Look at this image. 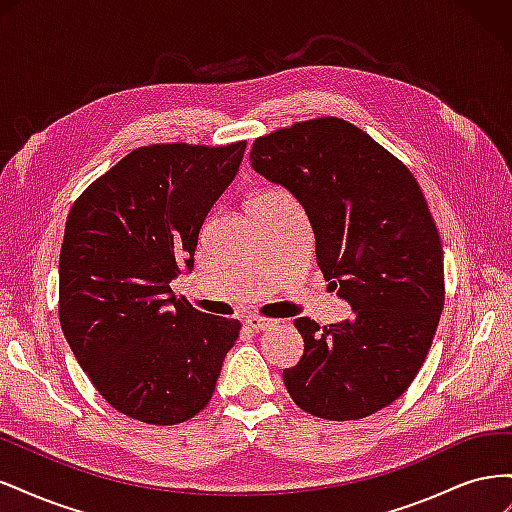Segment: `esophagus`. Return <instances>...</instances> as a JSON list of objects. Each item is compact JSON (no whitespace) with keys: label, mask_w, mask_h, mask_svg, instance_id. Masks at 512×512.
Masks as SVG:
<instances>
[{"label":"esophagus","mask_w":512,"mask_h":512,"mask_svg":"<svg viewBox=\"0 0 512 512\" xmlns=\"http://www.w3.org/2000/svg\"><path fill=\"white\" fill-rule=\"evenodd\" d=\"M245 324H247V329H252V331L258 333V331H267V329L277 327V320L265 318V316H247Z\"/></svg>","instance_id":"esophagus-1"}]
</instances>
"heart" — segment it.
Returning a JSON list of instances; mask_svg holds the SVG:
<instances>
[{"label": "heart", "instance_id": "obj_1", "mask_svg": "<svg viewBox=\"0 0 512 512\" xmlns=\"http://www.w3.org/2000/svg\"><path fill=\"white\" fill-rule=\"evenodd\" d=\"M275 190H256V192H252L250 194V198L247 200H262V198H267V196H271Z\"/></svg>", "mask_w": 512, "mask_h": 512}]
</instances>
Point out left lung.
<instances>
[{
	"label": "left lung",
	"mask_w": 512,
	"mask_h": 512,
	"mask_svg": "<svg viewBox=\"0 0 512 512\" xmlns=\"http://www.w3.org/2000/svg\"><path fill=\"white\" fill-rule=\"evenodd\" d=\"M256 173L288 188L316 237V262L352 318H297L301 361L284 369L294 404L327 421L365 418L404 395L436 335L444 256L410 168L367 132L316 117L260 136Z\"/></svg>",
	"instance_id": "8db88e82"
}]
</instances>
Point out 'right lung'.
<instances>
[{
    "instance_id": "right-lung-1",
    "label": "right lung",
    "mask_w": 512,
    "mask_h": 512,
    "mask_svg": "<svg viewBox=\"0 0 512 512\" xmlns=\"http://www.w3.org/2000/svg\"><path fill=\"white\" fill-rule=\"evenodd\" d=\"M245 145L138 147L68 213L61 331L96 391L141 423L177 425L203 410L239 337V320L198 312L170 280L192 269L200 226Z\"/></svg>"
}]
</instances>
